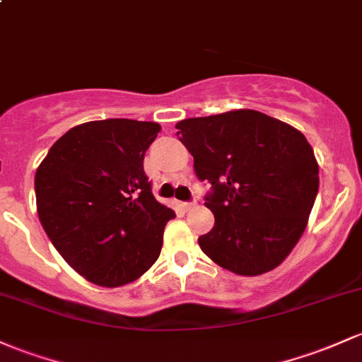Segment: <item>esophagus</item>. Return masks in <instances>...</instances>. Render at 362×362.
Segmentation results:
<instances>
[{"label": "esophagus", "mask_w": 362, "mask_h": 362, "mask_svg": "<svg viewBox=\"0 0 362 362\" xmlns=\"http://www.w3.org/2000/svg\"><path fill=\"white\" fill-rule=\"evenodd\" d=\"M182 209L184 211H190V209H196L197 208V202H180Z\"/></svg>", "instance_id": "esophagus-1"}]
</instances>
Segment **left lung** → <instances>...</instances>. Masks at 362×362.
I'll use <instances>...</instances> for the list:
<instances>
[{"instance_id":"left-lung-1","label":"left lung","mask_w":362,"mask_h":362,"mask_svg":"<svg viewBox=\"0 0 362 362\" xmlns=\"http://www.w3.org/2000/svg\"><path fill=\"white\" fill-rule=\"evenodd\" d=\"M194 172L211 184L204 206L214 226L202 252L237 275L276 268L304 233L320 168L299 130L261 111L237 110L177 123Z\"/></svg>"}]
</instances>
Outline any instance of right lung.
<instances>
[{
  "label": "right lung",
  "instance_id": "obj_1",
  "mask_svg": "<svg viewBox=\"0 0 362 362\" xmlns=\"http://www.w3.org/2000/svg\"><path fill=\"white\" fill-rule=\"evenodd\" d=\"M161 127L129 118L87 122L51 146L35 172L42 228L78 275L122 287L156 263L173 209L154 199L144 154Z\"/></svg>",
  "mask_w": 362,
  "mask_h": 362
}]
</instances>
